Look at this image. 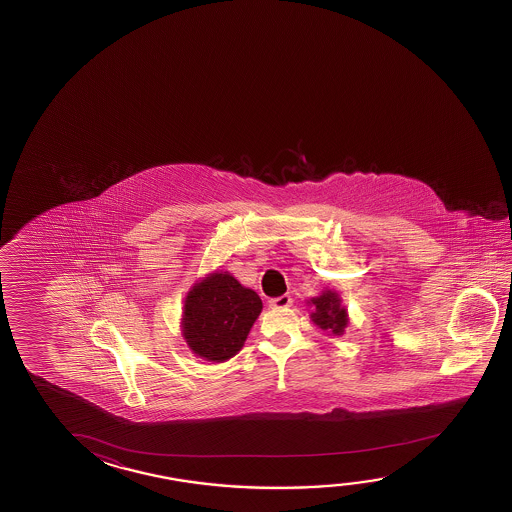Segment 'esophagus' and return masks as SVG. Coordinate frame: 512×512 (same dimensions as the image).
Instances as JSON below:
<instances>
[{
	"label": "esophagus",
	"mask_w": 512,
	"mask_h": 512,
	"mask_svg": "<svg viewBox=\"0 0 512 512\" xmlns=\"http://www.w3.org/2000/svg\"><path fill=\"white\" fill-rule=\"evenodd\" d=\"M291 304H293V298H291L290 295L270 298V302H268V306L272 307V309H286V307H290Z\"/></svg>",
	"instance_id": "obj_1"
}]
</instances>
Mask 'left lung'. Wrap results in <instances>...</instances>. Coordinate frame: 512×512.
Wrapping results in <instances>:
<instances>
[{
	"instance_id": "left-lung-1",
	"label": "left lung",
	"mask_w": 512,
	"mask_h": 512,
	"mask_svg": "<svg viewBox=\"0 0 512 512\" xmlns=\"http://www.w3.org/2000/svg\"><path fill=\"white\" fill-rule=\"evenodd\" d=\"M311 304L314 313L311 314L314 323L323 330H330L332 334H343L344 327L348 323L346 311L339 304V297L332 291H325L320 297L313 298Z\"/></svg>"
}]
</instances>
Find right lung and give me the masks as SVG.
Wrapping results in <instances>:
<instances>
[{"instance_id":"add662e5","label":"right lung","mask_w":512,"mask_h":512,"mask_svg":"<svg viewBox=\"0 0 512 512\" xmlns=\"http://www.w3.org/2000/svg\"><path fill=\"white\" fill-rule=\"evenodd\" d=\"M261 307L258 293L244 288L233 275H208L185 300V341L201 359H231L244 346Z\"/></svg>"}]
</instances>
